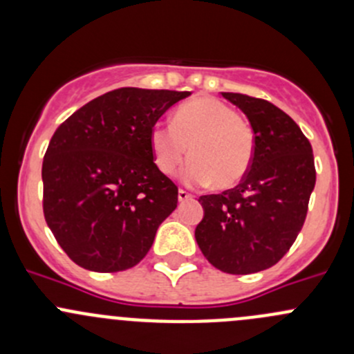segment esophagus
Wrapping results in <instances>:
<instances>
[{"label": "esophagus", "instance_id": "34e87169", "mask_svg": "<svg viewBox=\"0 0 354 354\" xmlns=\"http://www.w3.org/2000/svg\"><path fill=\"white\" fill-rule=\"evenodd\" d=\"M194 197H192L190 194H188V192H185V190H180L178 192V200H180L181 203L183 202H187V200H192Z\"/></svg>", "mask_w": 354, "mask_h": 354}]
</instances>
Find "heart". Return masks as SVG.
Here are the masks:
<instances>
[{"instance_id": "b5f03b06", "label": "heart", "mask_w": 354, "mask_h": 354, "mask_svg": "<svg viewBox=\"0 0 354 354\" xmlns=\"http://www.w3.org/2000/svg\"><path fill=\"white\" fill-rule=\"evenodd\" d=\"M157 169L173 174L185 157L194 159L185 167L190 185L214 181L217 188H233L252 166L255 140L250 124L236 109L212 97H198L174 111L173 124L156 123L149 133Z\"/></svg>"}]
</instances>
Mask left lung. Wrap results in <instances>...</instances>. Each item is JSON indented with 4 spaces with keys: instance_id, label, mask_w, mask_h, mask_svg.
I'll return each mask as SVG.
<instances>
[{
    "instance_id": "8db88e82",
    "label": "left lung",
    "mask_w": 354,
    "mask_h": 354,
    "mask_svg": "<svg viewBox=\"0 0 354 354\" xmlns=\"http://www.w3.org/2000/svg\"><path fill=\"white\" fill-rule=\"evenodd\" d=\"M221 94L248 118L255 154L236 188L198 198L203 219L195 240L216 269L243 276L272 267L295 243L315 187V164L308 138L284 111L263 99Z\"/></svg>"
}]
</instances>
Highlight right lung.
Masks as SVG:
<instances>
[{
    "instance_id": "obj_1",
    "label": "right lung",
    "mask_w": 354,
    "mask_h": 354,
    "mask_svg": "<svg viewBox=\"0 0 354 354\" xmlns=\"http://www.w3.org/2000/svg\"><path fill=\"white\" fill-rule=\"evenodd\" d=\"M190 92L124 87L75 111L42 162L44 217L77 266L120 272L151 250L178 188L154 164L149 133Z\"/></svg>"
}]
</instances>
